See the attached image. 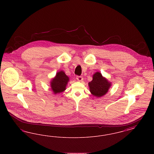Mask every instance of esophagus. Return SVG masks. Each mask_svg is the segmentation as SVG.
<instances>
[{"label":"esophagus","instance_id":"esophagus-1","mask_svg":"<svg viewBox=\"0 0 154 154\" xmlns=\"http://www.w3.org/2000/svg\"><path fill=\"white\" fill-rule=\"evenodd\" d=\"M76 79H77V80L80 81V82H81V81H83V78L82 77H81V76H77Z\"/></svg>","mask_w":154,"mask_h":154}]
</instances>
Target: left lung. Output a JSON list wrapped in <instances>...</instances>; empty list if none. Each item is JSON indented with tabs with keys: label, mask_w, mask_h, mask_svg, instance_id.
Listing matches in <instances>:
<instances>
[{
	"label": "left lung",
	"mask_w": 154,
	"mask_h": 154,
	"mask_svg": "<svg viewBox=\"0 0 154 154\" xmlns=\"http://www.w3.org/2000/svg\"><path fill=\"white\" fill-rule=\"evenodd\" d=\"M88 86L92 95L100 97L107 93L111 86V82L97 72L93 75L92 80L88 83Z\"/></svg>",
	"instance_id": "8db88e82"
}]
</instances>
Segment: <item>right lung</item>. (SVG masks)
Here are the masks:
<instances>
[{"label":"right lung","mask_w":154,"mask_h":154,"mask_svg":"<svg viewBox=\"0 0 154 154\" xmlns=\"http://www.w3.org/2000/svg\"><path fill=\"white\" fill-rule=\"evenodd\" d=\"M50 81V86L53 93L56 95L66 90L69 78L63 70L57 72L55 76Z\"/></svg>","instance_id":"1"}]
</instances>
